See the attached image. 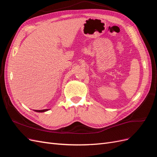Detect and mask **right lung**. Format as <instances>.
<instances>
[{
    "label": "right lung",
    "instance_id": "right-lung-1",
    "mask_svg": "<svg viewBox=\"0 0 157 157\" xmlns=\"http://www.w3.org/2000/svg\"><path fill=\"white\" fill-rule=\"evenodd\" d=\"M35 112H46L47 110H48V109H45V110H34Z\"/></svg>",
    "mask_w": 157,
    "mask_h": 157
}]
</instances>
